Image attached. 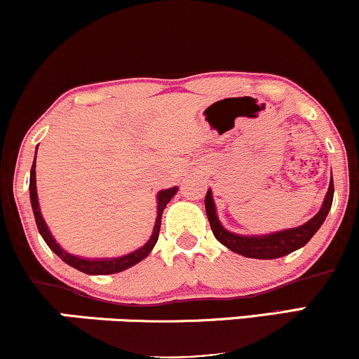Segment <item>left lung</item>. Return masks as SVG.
<instances>
[{"mask_svg":"<svg viewBox=\"0 0 359 359\" xmlns=\"http://www.w3.org/2000/svg\"><path fill=\"white\" fill-rule=\"evenodd\" d=\"M332 197H334V184H332L331 177V182H329V189L324 197L323 208L319 209V212H317L312 219H309L306 224L299 226V228H290L277 233L262 234V236H243V234H234L222 228L219 219H217L216 205H214L211 189L205 194L204 204L205 214H208V219L209 224H211L214 236H216V240L222 243L226 248H229L238 255H243V257L246 258L273 259L285 257V255L302 248V246H306L307 243L311 241V238L317 233V229L323 226L324 219L327 217V212L331 211Z\"/></svg>","mask_w":359,"mask_h":359,"instance_id":"obj_1","label":"left lung"}]
</instances>
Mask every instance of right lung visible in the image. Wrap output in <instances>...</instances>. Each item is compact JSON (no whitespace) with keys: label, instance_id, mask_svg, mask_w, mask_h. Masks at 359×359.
<instances>
[{"label":"right lung","instance_id":"1","mask_svg":"<svg viewBox=\"0 0 359 359\" xmlns=\"http://www.w3.org/2000/svg\"><path fill=\"white\" fill-rule=\"evenodd\" d=\"M39 148V147H36ZM35 162H36V154L34 158V165H32L30 170V201H32V209H34V216H35V222L36 228H39V233L42 234L43 241L47 243L48 248H50L57 257L62 258V262H65L67 265L74 266L76 270L82 271V273L88 275H111V273H118V271H123L130 266L137 265L138 262H142L143 258L148 257L151 250H154L156 240H158V233H160V224H162V212L165 209V205L170 203L172 197L177 194V187L172 189H165V191H160L158 196H156V219H155V228L154 233H151L150 240H148L142 248H138L133 253H128L125 257H118V258H100V259H89V258H81V257H74V255L67 253L64 248H60V245L53 240L52 233L48 231L47 224H45L42 212H40V205H39V196H36V179H35Z\"/></svg>","mask_w":359,"mask_h":359}]
</instances>
